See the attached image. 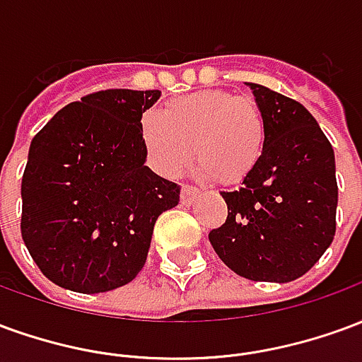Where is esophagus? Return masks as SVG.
<instances>
[{"label": "esophagus", "mask_w": 362, "mask_h": 362, "mask_svg": "<svg viewBox=\"0 0 362 362\" xmlns=\"http://www.w3.org/2000/svg\"><path fill=\"white\" fill-rule=\"evenodd\" d=\"M197 194H199V189L194 188V186H182V192H180L182 204L189 205L194 199H196Z\"/></svg>", "instance_id": "1"}]
</instances>
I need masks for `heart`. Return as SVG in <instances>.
Instances as JSON below:
<instances>
[{"label":"heart","mask_w":362,"mask_h":362,"mask_svg":"<svg viewBox=\"0 0 362 362\" xmlns=\"http://www.w3.org/2000/svg\"><path fill=\"white\" fill-rule=\"evenodd\" d=\"M139 134L158 174L178 176L194 151L202 176L233 184L258 165L266 143V119L250 96L204 90L168 103L160 114L143 116Z\"/></svg>","instance_id":"heart-1"}]
</instances>
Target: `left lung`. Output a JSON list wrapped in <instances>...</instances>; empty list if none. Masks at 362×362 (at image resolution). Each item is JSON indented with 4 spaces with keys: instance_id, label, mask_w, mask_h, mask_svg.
I'll use <instances>...</instances> for the list:
<instances>
[{
    "instance_id": "1",
    "label": "left lung",
    "mask_w": 362,
    "mask_h": 362,
    "mask_svg": "<svg viewBox=\"0 0 362 362\" xmlns=\"http://www.w3.org/2000/svg\"><path fill=\"white\" fill-rule=\"evenodd\" d=\"M266 119L258 165L227 202V221L209 233L225 266L250 281L303 277L335 235V155L303 104L248 83Z\"/></svg>"
}]
</instances>
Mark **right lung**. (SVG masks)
I'll return each mask as SVG.
<instances>
[{
    "mask_svg": "<svg viewBox=\"0 0 362 362\" xmlns=\"http://www.w3.org/2000/svg\"><path fill=\"white\" fill-rule=\"evenodd\" d=\"M158 96L132 89L83 96L30 143L21 235L59 287L93 295L134 281L158 215L180 202V186L145 166L139 126Z\"/></svg>",
    "mask_w": 362,
    "mask_h": 362,
    "instance_id": "right-lung-1",
    "label": "right lung"
}]
</instances>
